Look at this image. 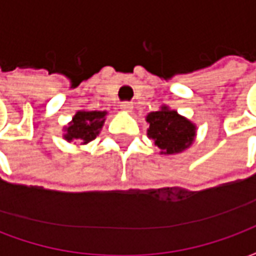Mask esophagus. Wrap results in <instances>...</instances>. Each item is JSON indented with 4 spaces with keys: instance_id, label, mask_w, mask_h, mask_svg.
<instances>
[{
    "instance_id": "1",
    "label": "esophagus",
    "mask_w": 256,
    "mask_h": 256,
    "mask_svg": "<svg viewBox=\"0 0 256 256\" xmlns=\"http://www.w3.org/2000/svg\"><path fill=\"white\" fill-rule=\"evenodd\" d=\"M120 110L124 112H130L133 110V106L130 104V102H122V106H120Z\"/></svg>"
}]
</instances>
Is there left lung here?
Listing matches in <instances>:
<instances>
[{"instance_id": "left-lung-1", "label": "left lung", "mask_w": 256, "mask_h": 256, "mask_svg": "<svg viewBox=\"0 0 256 256\" xmlns=\"http://www.w3.org/2000/svg\"><path fill=\"white\" fill-rule=\"evenodd\" d=\"M150 123L148 136L155 140L160 154L172 155L186 150L194 138V124L180 116L177 111H170L163 106L162 111L150 112L146 116Z\"/></svg>"}]
</instances>
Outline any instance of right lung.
<instances>
[{
	"label": "right lung",
	"instance_id": "obj_1",
	"mask_svg": "<svg viewBox=\"0 0 256 256\" xmlns=\"http://www.w3.org/2000/svg\"><path fill=\"white\" fill-rule=\"evenodd\" d=\"M106 112L79 111L67 128L66 140H76L79 144H88L97 137L104 123Z\"/></svg>",
	"mask_w": 256,
	"mask_h": 256
}]
</instances>
